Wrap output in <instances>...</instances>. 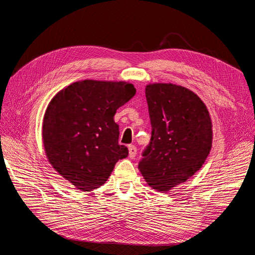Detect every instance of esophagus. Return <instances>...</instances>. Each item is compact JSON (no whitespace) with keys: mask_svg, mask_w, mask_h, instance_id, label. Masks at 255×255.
Returning a JSON list of instances; mask_svg holds the SVG:
<instances>
[{"mask_svg":"<svg viewBox=\"0 0 255 255\" xmlns=\"http://www.w3.org/2000/svg\"><path fill=\"white\" fill-rule=\"evenodd\" d=\"M136 154H137L136 146L133 145V144H129V145H128V156H129L130 158H134V157L136 156Z\"/></svg>","mask_w":255,"mask_h":255,"instance_id":"obj_1","label":"esophagus"}]
</instances>
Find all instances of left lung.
I'll list each match as a JSON object with an SVG mask.
<instances>
[{
	"instance_id": "obj_1",
	"label": "left lung",
	"mask_w": 255,
	"mask_h": 255,
	"mask_svg": "<svg viewBox=\"0 0 255 255\" xmlns=\"http://www.w3.org/2000/svg\"><path fill=\"white\" fill-rule=\"evenodd\" d=\"M152 126L139 169L146 184L168 192L201 169L212 149L213 125L194 91L171 83L145 86Z\"/></svg>"
}]
</instances>
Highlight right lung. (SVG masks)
Here are the masks:
<instances>
[{
    "label": "right lung",
    "instance_id": "right-lung-1",
    "mask_svg": "<svg viewBox=\"0 0 255 255\" xmlns=\"http://www.w3.org/2000/svg\"><path fill=\"white\" fill-rule=\"evenodd\" d=\"M136 94L125 81L74 82L52 98L42 120V142L51 166L76 189L91 191L128 154L120 145L114 116Z\"/></svg>",
    "mask_w": 255,
    "mask_h": 255
}]
</instances>
